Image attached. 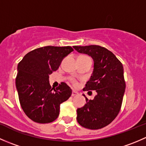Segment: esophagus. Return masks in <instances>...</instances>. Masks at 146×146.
<instances>
[{
    "instance_id": "obj_1",
    "label": "esophagus",
    "mask_w": 146,
    "mask_h": 146,
    "mask_svg": "<svg viewBox=\"0 0 146 146\" xmlns=\"http://www.w3.org/2000/svg\"><path fill=\"white\" fill-rule=\"evenodd\" d=\"M78 95V92H77V91L76 90H73L72 91V96H76V95Z\"/></svg>"
}]
</instances>
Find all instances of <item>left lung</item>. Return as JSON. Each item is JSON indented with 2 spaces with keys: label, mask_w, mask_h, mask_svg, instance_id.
<instances>
[{
  "label": "left lung",
  "mask_w": 146,
  "mask_h": 146,
  "mask_svg": "<svg viewBox=\"0 0 146 146\" xmlns=\"http://www.w3.org/2000/svg\"><path fill=\"white\" fill-rule=\"evenodd\" d=\"M80 54H88L94 61L92 76L83 90H96L93 100L77 110V121L86 129H100L110 124L118 115L126 84L122 64L111 51L98 45L73 46Z\"/></svg>",
  "instance_id": "1"
}]
</instances>
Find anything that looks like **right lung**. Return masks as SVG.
<instances>
[{
	"mask_svg": "<svg viewBox=\"0 0 146 146\" xmlns=\"http://www.w3.org/2000/svg\"><path fill=\"white\" fill-rule=\"evenodd\" d=\"M73 48L71 46L41 47L30 51L17 66L15 80L20 105L33 121L47 123L59 115L60 105L70 97L72 90L65 82L51 88L49 75Z\"/></svg>",
	"mask_w": 146,
	"mask_h": 146,
	"instance_id": "right-lung-1",
	"label": "right lung"
}]
</instances>
